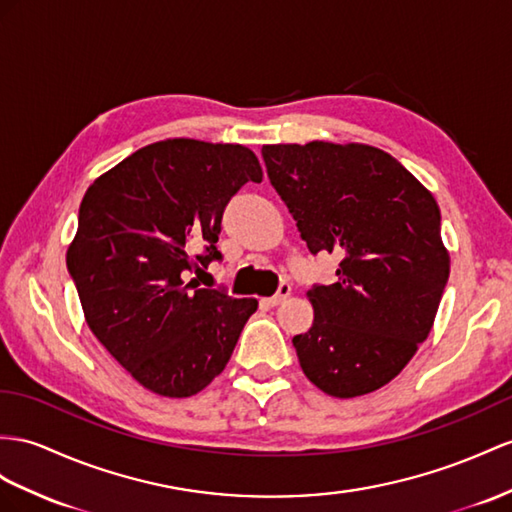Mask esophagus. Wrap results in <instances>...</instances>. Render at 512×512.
Returning a JSON list of instances; mask_svg holds the SVG:
<instances>
[{
  "label": "esophagus",
  "mask_w": 512,
  "mask_h": 512,
  "mask_svg": "<svg viewBox=\"0 0 512 512\" xmlns=\"http://www.w3.org/2000/svg\"><path fill=\"white\" fill-rule=\"evenodd\" d=\"M290 294H292V285L290 283H281L279 285V292L274 294V296H270V298H266L264 303L268 305V307H277V305H281L285 298H290Z\"/></svg>",
  "instance_id": "1"
}]
</instances>
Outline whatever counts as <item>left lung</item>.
I'll list each match as a JSON object with an SVG mask.
<instances>
[{
    "label": "left lung",
    "instance_id": "obj_1",
    "mask_svg": "<svg viewBox=\"0 0 512 512\" xmlns=\"http://www.w3.org/2000/svg\"><path fill=\"white\" fill-rule=\"evenodd\" d=\"M274 190L313 253H339L337 281L307 292L313 324L292 344L333 398L387 385L435 322L450 277L439 205L396 157L370 144H266Z\"/></svg>",
    "mask_w": 512,
    "mask_h": 512
}]
</instances>
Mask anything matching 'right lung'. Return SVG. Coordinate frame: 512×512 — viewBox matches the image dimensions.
Masks as SVG:
<instances>
[{"label":"right lung","instance_id":"1","mask_svg":"<svg viewBox=\"0 0 512 512\" xmlns=\"http://www.w3.org/2000/svg\"><path fill=\"white\" fill-rule=\"evenodd\" d=\"M264 179L242 144L168 138L93 181L67 251L84 318L123 368L157 396L190 398L225 370L255 298L205 290L192 272L222 259V212Z\"/></svg>","mask_w":512,"mask_h":512}]
</instances>
